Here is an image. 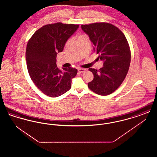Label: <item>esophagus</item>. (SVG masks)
Wrapping results in <instances>:
<instances>
[{"label": "esophagus", "instance_id": "34e87169", "mask_svg": "<svg viewBox=\"0 0 157 157\" xmlns=\"http://www.w3.org/2000/svg\"><path fill=\"white\" fill-rule=\"evenodd\" d=\"M78 71L79 73H82V72H84L85 71V69H83V68H79V69H78Z\"/></svg>", "mask_w": 157, "mask_h": 157}]
</instances>
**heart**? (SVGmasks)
<instances>
[{
  "label": "heart",
  "mask_w": 157,
  "mask_h": 157,
  "mask_svg": "<svg viewBox=\"0 0 157 157\" xmlns=\"http://www.w3.org/2000/svg\"><path fill=\"white\" fill-rule=\"evenodd\" d=\"M86 36V35H81V36H79V37H82V36Z\"/></svg>",
  "instance_id": "obj_1"
}]
</instances>
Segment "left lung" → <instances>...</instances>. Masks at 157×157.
I'll list each match as a JSON object with an SVG mask.
<instances>
[{
    "mask_svg": "<svg viewBox=\"0 0 157 157\" xmlns=\"http://www.w3.org/2000/svg\"><path fill=\"white\" fill-rule=\"evenodd\" d=\"M90 37L98 59L104 62L97 70L90 68L94 79L88 83L90 90L100 95H108L118 88L125 79L131 62V51L127 38L117 27L108 23L82 25Z\"/></svg>",
    "mask_w": 157,
    "mask_h": 157,
    "instance_id": "1",
    "label": "left lung"
}]
</instances>
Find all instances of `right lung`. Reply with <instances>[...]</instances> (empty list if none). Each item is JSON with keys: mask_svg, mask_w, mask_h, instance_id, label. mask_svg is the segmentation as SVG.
<instances>
[{"mask_svg": "<svg viewBox=\"0 0 157 157\" xmlns=\"http://www.w3.org/2000/svg\"><path fill=\"white\" fill-rule=\"evenodd\" d=\"M78 28L79 25L60 22L46 25L36 30L28 42L26 60L29 74L37 88L48 97H58L71 88L78 70L69 67L60 71L56 58Z\"/></svg>", "mask_w": 157, "mask_h": 157, "instance_id": "right-lung-1", "label": "right lung"}]
</instances>
